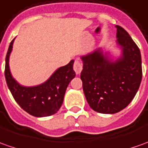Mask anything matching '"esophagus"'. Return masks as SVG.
Wrapping results in <instances>:
<instances>
[{
  "mask_svg": "<svg viewBox=\"0 0 148 148\" xmlns=\"http://www.w3.org/2000/svg\"><path fill=\"white\" fill-rule=\"evenodd\" d=\"M74 70L75 73L77 74H79L81 73L82 70V64L78 61V60H75L74 63Z\"/></svg>",
  "mask_w": 148,
  "mask_h": 148,
  "instance_id": "1",
  "label": "esophagus"
}]
</instances>
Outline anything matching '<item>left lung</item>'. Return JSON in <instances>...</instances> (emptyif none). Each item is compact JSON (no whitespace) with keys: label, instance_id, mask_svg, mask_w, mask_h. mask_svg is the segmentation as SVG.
I'll use <instances>...</instances> for the list:
<instances>
[{"label":"left lung","instance_id":"8db88e82","mask_svg":"<svg viewBox=\"0 0 148 148\" xmlns=\"http://www.w3.org/2000/svg\"><path fill=\"white\" fill-rule=\"evenodd\" d=\"M116 27L121 57L112 61L97 49L81 57L80 78L87 103L94 111L105 114L120 112L131 102L143 76L138 47L124 28Z\"/></svg>","mask_w":148,"mask_h":148}]
</instances>
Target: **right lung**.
Returning <instances> with one entry per match:
<instances>
[{
    "label": "right lung",
    "instance_id": "obj_1",
    "mask_svg": "<svg viewBox=\"0 0 148 148\" xmlns=\"http://www.w3.org/2000/svg\"><path fill=\"white\" fill-rule=\"evenodd\" d=\"M14 40L11 41L6 57L5 76L11 94L19 106L32 116L37 117L51 116L60 109L70 82L75 77L73 69L74 60L66 66L57 69L44 83L35 87H23L11 75L9 58Z\"/></svg>",
    "mask_w": 148,
    "mask_h": 148
}]
</instances>
